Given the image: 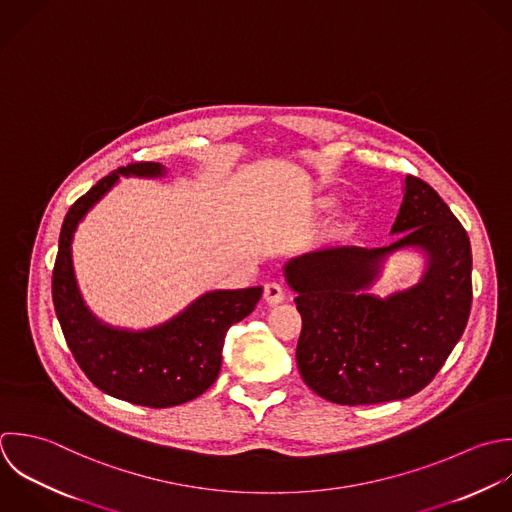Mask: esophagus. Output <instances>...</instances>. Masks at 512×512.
<instances>
[{"instance_id":"obj_1","label":"esophagus","mask_w":512,"mask_h":512,"mask_svg":"<svg viewBox=\"0 0 512 512\" xmlns=\"http://www.w3.org/2000/svg\"><path fill=\"white\" fill-rule=\"evenodd\" d=\"M263 299L267 305H279L285 299V291L277 283H267L263 289Z\"/></svg>"}]
</instances>
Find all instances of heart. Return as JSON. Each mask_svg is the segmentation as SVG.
I'll return each instance as SVG.
<instances>
[{"instance_id":"b5f03b06","label":"heart","mask_w":512,"mask_h":512,"mask_svg":"<svg viewBox=\"0 0 512 512\" xmlns=\"http://www.w3.org/2000/svg\"><path fill=\"white\" fill-rule=\"evenodd\" d=\"M341 199L337 195H315L309 203V211L313 215H327L333 213L339 207ZM361 227V213L359 211H345L331 227L329 237L331 239H349L351 235H355Z\"/></svg>"}]
</instances>
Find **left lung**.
Returning a JSON list of instances; mask_svg holds the SVG:
<instances>
[{
    "mask_svg": "<svg viewBox=\"0 0 512 512\" xmlns=\"http://www.w3.org/2000/svg\"><path fill=\"white\" fill-rule=\"evenodd\" d=\"M389 247H329L291 257L285 283L303 319L297 365L303 381L339 405L401 401L427 387L459 343L473 301V253L439 193L403 179ZM413 250L424 259L411 288L377 296L386 261Z\"/></svg>",
    "mask_w": 512,
    "mask_h": 512,
    "instance_id": "obj_1",
    "label": "left lung"
}]
</instances>
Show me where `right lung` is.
Returning <instances> with one entry per match:
<instances>
[{
  "mask_svg": "<svg viewBox=\"0 0 512 512\" xmlns=\"http://www.w3.org/2000/svg\"><path fill=\"white\" fill-rule=\"evenodd\" d=\"M165 173L161 163H131L79 197L61 225L51 285L57 321L87 379L105 395L151 409L187 403L215 383L227 331L251 315L263 295V287L207 291L165 323L139 331L93 315L73 269L71 243L79 223L121 177L159 179Z\"/></svg>",
  "mask_w": 512,
  "mask_h": 512,
  "instance_id": "add662e5",
  "label": "right lung"
}]
</instances>
